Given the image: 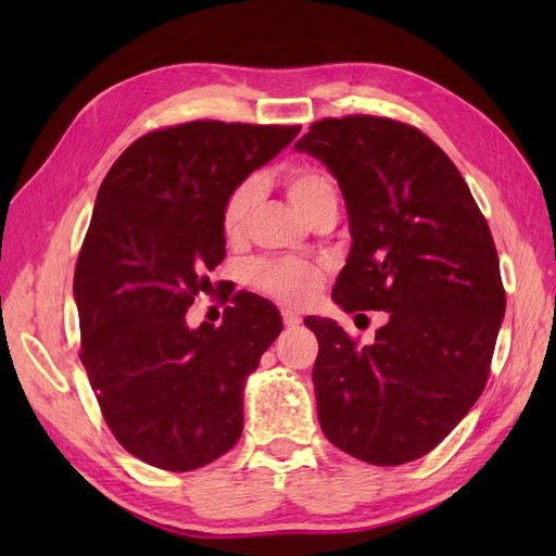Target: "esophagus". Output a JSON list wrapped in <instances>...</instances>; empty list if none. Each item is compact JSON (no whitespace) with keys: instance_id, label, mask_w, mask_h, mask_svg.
Returning <instances> with one entry per match:
<instances>
[{"instance_id":"obj_1","label":"esophagus","mask_w":556,"mask_h":556,"mask_svg":"<svg viewBox=\"0 0 556 556\" xmlns=\"http://www.w3.org/2000/svg\"><path fill=\"white\" fill-rule=\"evenodd\" d=\"M282 325L285 327H296V325H301V317L292 311H282Z\"/></svg>"}]
</instances>
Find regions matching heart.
<instances>
[{
	"label": "heart",
	"instance_id": "b5f03b06",
	"mask_svg": "<svg viewBox=\"0 0 556 556\" xmlns=\"http://www.w3.org/2000/svg\"><path fill=\"white\" fill-rule=\"evenodd\" d=\"M285 194L292 206L313 223L317 215L336 208L339 190L333 178L313 166H299L282 176ZM260 182L257 178H243L227 192L220 211V225L225 239L239 243L250 223V213L257 204ZM245 280L252 290L266 294L268 299L288 308H304L323 290L325 266L308 260H257L248 266Z\"/></svg>",
	"mask_w": 556,
	"mask_h": 556
}]
</instances>
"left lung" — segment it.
Returning <instances> with one entry per match:
<instances>
[{
    "instance_id": "8db88e82",
    "label": "left lung",
    "mask_w": 556,
    "mask_h": 556,
    "mask_svg": "<svg viewBox=\"0 0 556 556\" xmlns=\"http://www.w3.org/2000/svg\"><path fill=\"white\" fill-rule=\"evenodd\" d=\"M296 150L329 166L350 213L352 250L333 301L345 313L390 315L371 345L306 317L319 343V427L368 464L425 457L490 378L506 313L490 225L454 162L408 123L323 117Z\"/></svg>"
}]
</instances>
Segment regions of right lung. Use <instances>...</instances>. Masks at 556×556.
Returning <instances> with one entry per match:
<instances>
[{"label": "right lung", "mask_w": 556, "mask_h": 556, "mask_svg": "<svg viewBox=\"0 0 556 556\" xmlns=\"http://www.w3.org/2000/svg\"><path fill=\"white\" fill-rule=\"evenodd\" d=\"M299 129L160 127L134 141L99 188L74 274L78 355L115 441L150 466L185 473L241 439L243 382L278 339L280 315L255 294L233 296L220 327L190 329L185 313L213 290L208 271L225 260L227 192Z\"/></svg>", "instance_id": "1"}]
</instances>
